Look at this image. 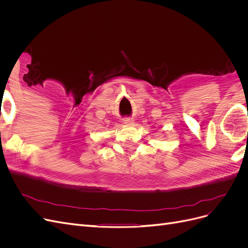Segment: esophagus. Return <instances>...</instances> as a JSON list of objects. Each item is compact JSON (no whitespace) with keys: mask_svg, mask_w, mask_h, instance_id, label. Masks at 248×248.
Masks as SVG:
<instances>
[{"mask_svg":"<svg viewBox=\"0 0 248 248\" xmlns=\"http://www.w3.org/2000/svg\"><path fill=\"white\" fill-rule=\"evenodd\" d=\"M133 123H134V122H133V119L127 118V119L124 120V124H126V125H132Z\"/></svg>","mask_w":248,"mask_h":248,"instance_id":"obj_1","label":"esophagus"}]
</instances>
